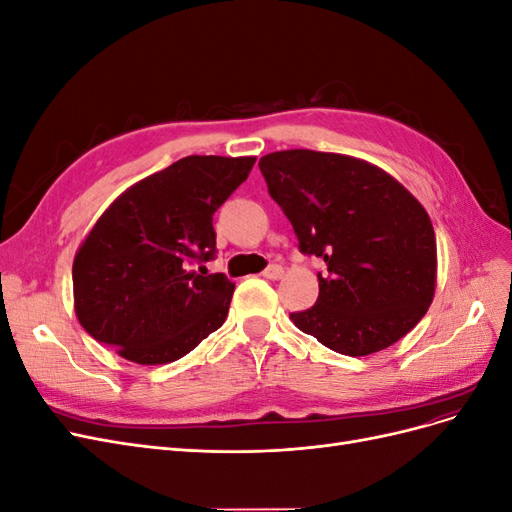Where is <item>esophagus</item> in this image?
<instances>
[{"label": "esophagus", "mask_w": 512, "mask_h": 512, "mask_svg": "<svg viewBox=\"0 0 512 512\" xmlns=\"http://www.w3.org/2000/svg\"><path fill=\"white\" fill-rule=\"evenodd\" d=\"M284 275V267L282 265H271L265 271H262V277H267V280H280Z\"/></svg>", "instance_id": "esophagus-1"}]
</instances>
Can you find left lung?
Wrapping results in <instances>:
<instances>
[{
  "mask_svg": "<svg viewBox=\"0 0 512 512\" xmlns=\"http://www.w3.org/2000/svg\"><path fill=\"white\" fill-rule=\"evenodd\" d=\"M258 166L301 252L327 262L316 305L290 314L294 327L346 356L380 352L410 333L438 280L425 207L386 170L344 153L286 149Z\"/></svg>",
  "mask_w": 512,
  "mask_h": 512,
  "instance_id": "obj_1",
  "label": "left lung"
}]
</instances>
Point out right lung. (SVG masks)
Instances as JSON below:
<instances>
[{
    "label": "right lung",
    "mask_w": 512,
    "mask_h": 512,
    "mask_svg": "<svg viewBox=\"0 0 512 512\" xmlns=\"http://www.w3.org/2000/svg\"><path fill=\"white\" fill-rule=\"evenodd\" d=\"M254 156H188L121 192L74 254V314L98 342L138 365H166L218 331L235 284L207 275L213 213Z\"/></svg>",
    "instance_id": "right-lung-1"
}]
</instances>
